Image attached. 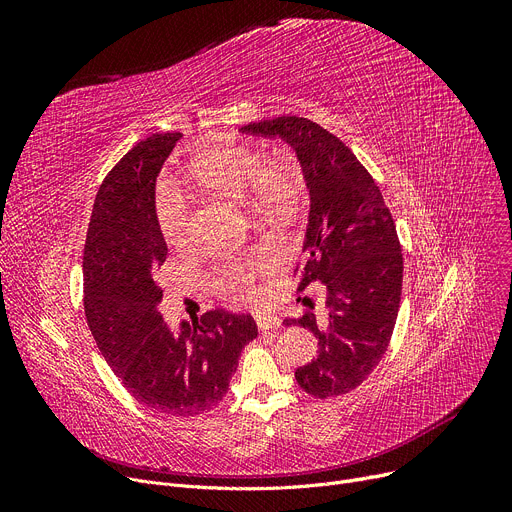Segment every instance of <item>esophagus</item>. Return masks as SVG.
I'll return each mask as SVG.
<instances>
[{
    "label": "esophagus",
    "instance_id": "obj_1",
    "mask_svg": "<svg viewBox=\"0 0 512 512\" xmlns=\"http://www.w3.org/2000/svg\"><path fill=\"white\" fill-rule=\"evenodd\" d=\"M257 328L261 332L278 330L280 328V319L276 315H270V313H261V315H257Z\"/></svg>",
    "mask_w": 512,
    "mask_h": 512
}]
</instances>
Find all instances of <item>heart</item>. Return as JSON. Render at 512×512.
<instances>
[{
  "label": "heart",
  "mask_w": 512,
  "mask_h": 512,
  "mask_svg": "<svg viewBox=\"0 0 512 512\" xmlns=\"http://www.w3.org/2000/svg\"><path fill=\"white\" fill-rule=\"evenodd\" d=\"M191 178L213 193L236 201H251L257 211L284 213L294 199L292 176L242 145L213 147L195 155L188 164ZM155 215L161 234L172 247H182L191 238V205L174 188L159 191ZM280 265V255L270 247H253L226 253L211 267V286L224 299L247 303L257 297V282Z\"/></svg>",
  "instance_id": "obj_1"
}]
</instances>
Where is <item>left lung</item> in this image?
I'll use <instances>...</instances> for the list:
<instances>
[{
	"label": "left lung",
	"mask_w": 512,
	"mask_h": 512,
	"mask_svg": "<svg viewBox=\"0 0 512 512\" xmlns=\"http://www.w3.org/2000/svg\"><path fill=\"white\" fill-rule=\"evenodd\" d=\"M240 132L280 137L297 151L311 195L299 292L326 286V319L307 311L299 324L319 338L317 357L294 371L315 398L361 386L378 367L394 332L402 292V253L378 184L338 137L319 124L280 116Z\"/></svg>",
	"instance_id": "left-lung-1"
}]
</instances>
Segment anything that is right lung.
<instances>
[{"instance_id":"add662e5","label":"right lung","mask_w":512,"mask_h":512,"mask_svg":"<svg viewBox=\"0 0 512 512\" xmlns=\"http://www.w3.org/2000/svg\"><path fill=\"white\" fill-rule=\"evenodd\" d=\"M180 132L153 134L105 176L87 230L85 315L103 359L124 388L153 411L193 417L226 396L240 351L257 326L251 315L213 309L180 330L157 311V270L168 245L155 215V180Z\"/></svg>"}]
</instances>
